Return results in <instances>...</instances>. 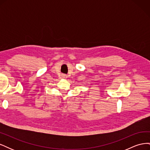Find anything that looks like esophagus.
<instances>
[{
    "instance_id": "esophagus-1",
    "label": "esophagus",
    "mask_w": 150,
    "mask_h": 150,
    "mask_svg": "<svg viewBox=\"0 0 150 150\" xmlns=\"http://www.w3.org/2000/svg\"><path fill=\"white\" fill-rule=\"evenodd\" d=\"M61 77H62V78H63V79H66L67 78V75L64 74H62Z\"/></svg>"
}]
</instances>
